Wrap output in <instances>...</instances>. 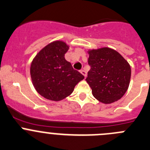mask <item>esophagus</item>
Returning <instances> with one entry per match:
<instances>
[{"label":"esophagus","instance_id":"esophagus-1","mask_svg":"<svg viewBox=\"0 0 150 150\" xmlns=\"http://www.w3.org/2000/svg\"><path fill=\"white\" fill-rule=\"evenodd\" d=\"M81 73L82 75H83V76H84V78H86V76H87V72H85L84 70H83V69L81 70Z\"/></svg>","mask_w":150,"mask_h":150}]
</instances>
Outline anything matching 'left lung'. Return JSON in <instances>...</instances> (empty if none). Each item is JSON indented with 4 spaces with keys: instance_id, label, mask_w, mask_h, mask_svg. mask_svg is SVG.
Wrapping results in <instances>:
<instances>
[{
    "instance_id": "1",
    "label": "left lung",
    "mask_w": 150,
    "mask_h": 150,
    "mask_svg": "<svg viewBox=\"0 0 150 150\" xmlns=\"http://www.w3.org/2000/svg\"><path fill=\"white\" fill-rule=\"evenodd\" d=\"M87 52L90 69L86 81L93 96L104 104L120 99L130 83L129 63L119 52L108 47Z\"/></svg>"
}]
</instances>
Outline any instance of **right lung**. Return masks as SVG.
<instances>
[{
    "label": "right lung",
    "mask_w": 150,
    "mask_h": 150,
    "mask_svg": "<svg viewBox=\"0 0 150 150\" xmlns=\"http://www.w3.org/2000/svg\"><path fill=\"white\" fill-rule=\"evenodd\" d=\"M69 46L63 41L49 43L36 55L30 65V77L39 94L52 101L71 95L84 76L72 68L64 56Z\"/></svg>",
    "instance_id": "1"
}]
</instances>
